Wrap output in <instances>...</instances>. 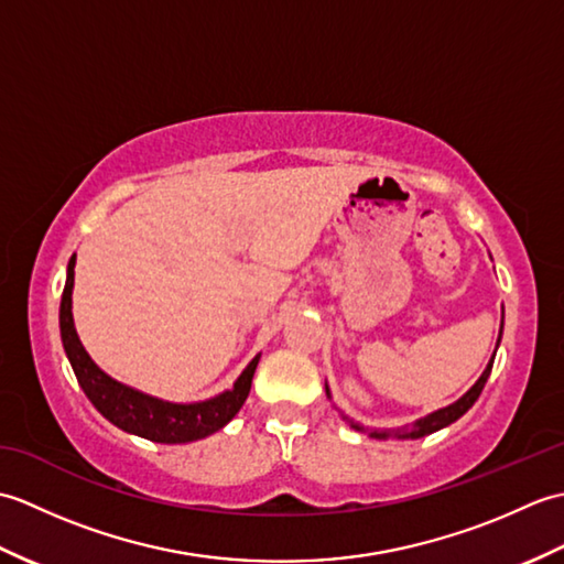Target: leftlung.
<instances>
[{
	"label": "left lung",
	"mask_w": 564,
	"mask_h": 564,
	"mask_svg": "<svg viewBox=\"0 0 564 564\" xmlns=\"http://www.w3.org/2000/svg\"><path fill=\"white\" fill-rule=\"evenodd\" d=\"M501 327H505V322H501ZM499 341H501V332H499L497 346H499ZM495 354H497V351H495ZM495 354H492V358H489V364H487V368H485V373L480 376V380H477L475 386H473L470 390H467L458 402H453V404H448V406H443V410H438V412H431V414H426V416H422V419H416V422H414L412 426H404V429H366V426H361L358 422H354V419H349V416H344V419H346V422H349L351 429L361 431V434H366V431H368L370 438H422V436L434 434V431L453 424L455 419H460V416L477 402V398H480V392H482V388H485V382H487L489 373H492ZM325 390H327V398H329V388H325Z\"/></svg>",
	"instance_id": "8db88e82"
}]
</instances>
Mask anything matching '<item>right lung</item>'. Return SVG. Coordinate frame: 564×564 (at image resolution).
I'll use <instances>...</instances> for the list:
<instances>
[{
	"label": "right lung",
	"mask_w": 564,
	"mask_h": 564,
	"mask_svg": "<svg viewBox=\"0 0 564 564\" xmlns=\"http://www.w3.org/2000/svg\"><path fill=\"white\" fill-rule=\"evenodd\" d=\"M75 259L77 254H72L67 263V281L63 301H59V337H63L65 354L69 358L72 370H75L79 388L113 426L154 443H188L220 431L239 410H242V404L251 390V378H254L259 356L251 358L249 366L242 370V376L235 380L232 390H225L218 398H210L206 402L191 404L164 402L135 388H128L123 382L113 380L111 376H106L104 370L91 361V356L84 351L75 329V319H72Z\"/></svg>",
	"instance_id": "1"
}]
</instances>
